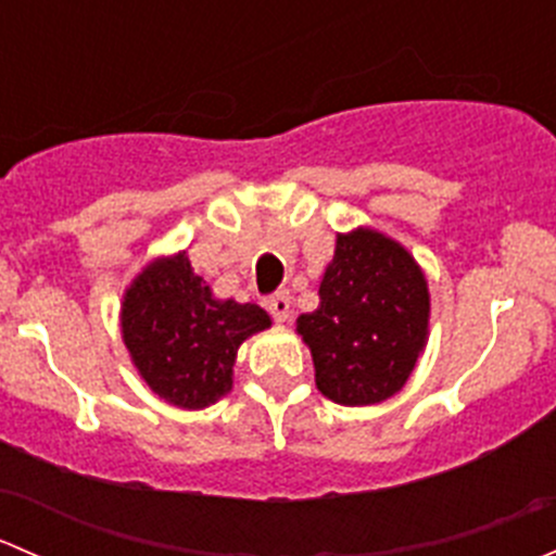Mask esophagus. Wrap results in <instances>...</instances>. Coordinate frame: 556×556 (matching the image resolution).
<instances>
[{"mask_svg": "<svg viewBox=\"0 0 556 556\" xmlns=\"http://www.w3.org/2000/svg\"><path fill=\"white\" fill-rule=\"evenodd\" d=\"M266 309L274 319H277V323H288V317H290V293L288 290H277L274 295H268Z\"/></svg>", "mask_w": 556, "mask_h": 556, "instance_id": "1", "label": "esophagus"}]
</instances>
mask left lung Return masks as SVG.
<instances>
[{
    "label": "left lung",
    "instance_id": "1",
    "mask_svg": "<svg viewBox=\"0 0 556 556\" xmlns=\"http://www.w3.org/2000/svg\"><path fill=\"white\" fill-rule=\"evenodd\" d=\"M428 317V282L401 244L371 228L339 237L317 312L299 317L317 390L341 406L395 395L422 352Z\"/></svg>",
    "mask_w": 556,
    "mask_h": 556
}]
</instances>
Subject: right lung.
I'll list each match as a JSON object with an SVG mask.
<instances>
[{
    "instance_id": "right-lung-1",
    "label": "right lung",
    "mask_w": 556,
    "mask_h": 556,
    "mask_svg": "<svg viewBox=\"0 0 556 556\" xmlns=\"http://www.w3.org/2000/svg\"><path fill=\"white\" fill-rule=\"evenodd\" d=\"M121 325L150 390L179 408H201L231 390L239 344L271 319L257 304L217 301L179 252L134 279Z\"/></svg>"
}]
</instances>
